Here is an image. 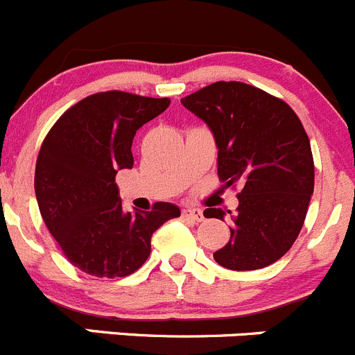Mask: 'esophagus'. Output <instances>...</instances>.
<instances>
[{"label": "esophagus", "mask_w": 355, "mask_h": 355, "mask_svg": "<svg viewBox=\"0 0 355 355\" xmlns=\"http://www.w3.org/2000/svg\"><path fill=\"white\" fill-rule=\"evenodd\" d=\"M182 217L200 223V220H203V212L200 209H195V207H186V209L182 210Z\"/></svg>", "instance_id": "34e87169"}]
</instances>
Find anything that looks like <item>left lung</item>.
Returning <instances> with one entry per match:
<instances>
[{
    "label": "left lung",
    "instance_id": "left-lung-1",
    "mask_svg": "<svg viewBox=\"0 0 355 355\" xmlns=\"http://www.w3.org/2000/svg\"><path fill=\"white\" fill-rule=\"evenodd\" d=\"M217 145V174L240 184L231 238L214 252L233 271L271 266L292 248L314 191V160L300 119L279 98L238 80H219L182 98ZM205 217L224 219L220 209Z\"/></svg>",
    "mask_w": 355,
    "mask_h": 355
}]
</instances>
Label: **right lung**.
Listing matches in <instances>:
<instances>
[{
	"instance_id": "add662e5",
	"label": "right lung",
	"mask_w": 355,
	"mask_h": 355,
	"mask_svg": "<svg viewBox=\"0 0 355 355\" xmlns=\"http://www.w3.org/2000/svg\"><path fill=\"white\" fill-rule=\"evenodd\" d=\"M169 98L124 91L91 94L63 112L41 145L36 162L37 205L51 236L72 266L96 278L138 271L152 234L179 217L174 203L150 212H124L115 174L132 169V139L169 107Z\"/></svg>"
}]
</instances>
